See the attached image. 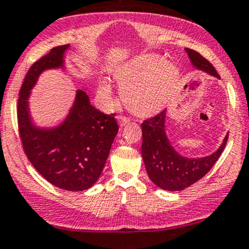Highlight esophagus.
I'll return each mask as SVG.
<instances>
[{
	"label": "esophagus",
	"instance_id": "obj_1",
	"mask_svg": "<svg viewBox=\"0 0 249 249\" xmlns=\"http://www.w3.org/2000/svg\"><path fill=\"white\" fill-rule=\"evenodd\" d=\"M118 119H119V124H120V125H121V127H122V125L127 124H128V122H129V121H130V120H129V119H128V118H127V116H121V115H119V116H118Z\"/></svg>",
	"mask_w": 249,
	"mask_h": 249
}]
</instances>
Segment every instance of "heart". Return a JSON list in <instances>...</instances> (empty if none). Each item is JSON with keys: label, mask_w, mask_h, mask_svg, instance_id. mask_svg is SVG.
<instances>
[{"label": "heart", "mask_w": 249, "mask_h": 249, "mask_svg": "<svg viewBox=\"0 0 249 249\" xmlns=\"http://www.w3.org/2000/svg\"><path fill=\"white\" fill-rule=\"evenodd\" d=\"M115 77L128 108L136 115L150 116L166 105L176 89L178 71L158 56L143 55L122 66ZM98 93L104 100L112 96L107 84H101Z\"/></svg>", "instance_id": "obj_1"}]
</instances>
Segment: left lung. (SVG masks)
<instances>
[{
    "label": "left lung",
    "mask_w": 249,
    "mask_h": 249,
    "mask_svg": "<svg viewBox=\"0 0 249 249\" xmlns=\"http://www.w3.org/2000/svg\"><path fill=\"white\" fill-rule=\"evenodd\" d=\"M190 62L195 68L209 75L220 78L216 69L207 59L197 52L186 48ZM165 116L166 109L142 124V157L148 176L155 185L165 190H182L202 179L209 172L214 162L222 155L229 135H226L222 145L213 155L203 158H187L178 153L165 131Z\"/></svg>",
    "instance_id": "left-lung-1"
}]
</instances>
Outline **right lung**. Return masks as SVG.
Listing matches in <instances>:
<instances>
[{
    "instance_id": "add662e5",
    "label": "right lung",
    "mask_w": 249,
    "mask_h": 249,
    "mask_svg": "<svg viewBox=\"0 0 249 249\" xmlns=\"http://www.w3.org/2000/svg\"><path fill=\"white\" fill-rule=\"evenodd\" d=\"M69 45L52 48L27 71L17 105L18 129L23 149L33 167L52 185L81 192L100 177L118 134L114 114H105L90 104L87 92L77 90L73 106L60 125L51 129L32 124L29 112L31 89L44 70L63 68Z\"/></svg>"
}]
</instances>
